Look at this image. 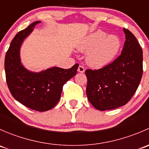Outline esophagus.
I'll list each match as a JSON object with an SVG mask.
<instances>
[{
    "label": "esophagus",
    "instance_id": "obj_1",
    "mask_svg": "<svg viewBox=\"0 0 149 149\" xmlns=\"http://www.w3.org/2000/svg\"><path fill=\"white\" fill-rule=\"evenodd\" d=\"M78 71L80 72V73H84L85 71V68H84V66L79 65V68H78Z\"/></svg>",
    "mask_w": 149,
    "mask_h": 149
}]
</instances>
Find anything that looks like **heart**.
<instances>
[{
    "label": "heart",
    "mask_w": 149,
    "mask_h": 149,
    "mask_svg": "<svg viewBox=\"0 0 149 149\" xmlns=\"http://www.w3.org/2000/svg\"><path fill=\"white\" fill-rule=\"evenodd\" d=\"M120 47L121 41L118 36L108 35L105 31L97 30L84 39L79 49L88 52L86 56L88 65L103 68L114 61Z\"/></svg>",
    "instance_id": "b5f03b06"
}]
</instances>
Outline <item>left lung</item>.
Listing matches in <instances>:
<instances>
[{
    "label": "left lung",
    "instance_id": "1",
    "mask_svg": "<svg viewBox=\"0 0 149 149\" xmlns=\"http://www.w3.org/2000/svg\"><path fill=\"white\" fill-rule=\"evenodd\" d=\"M125 42L120 55L100 69H87V98L100 111L126 104L139 87L143 75V50L136 37L123 29Z\"/></svg>",
    "mask_w": 149,
    "mask_h": 149
}]
</instances>
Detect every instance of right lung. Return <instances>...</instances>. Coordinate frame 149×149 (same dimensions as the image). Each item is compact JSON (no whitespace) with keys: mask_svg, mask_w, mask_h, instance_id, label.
Masks as SVG:
<instances>
[{"mask_svg":"<svg viewBox=\"0 0 149 149\" xmlns=\"http://www.w3.org/2000/svg\"><path fill=\"white\" fill-rule=\"evenodd\" d=\"M40 22L31 24L12 40L5 57L6 83L13 98L24 106L39 112L53 108L61 99L63 87L77 73L79 64L69 69L51 68L32 73L21 64L19 48L22 42Z\"/></svg>","mask_w":149,"mask_h":149,"instance_id":"obj_1","label":"right lung"}]
</instances>
